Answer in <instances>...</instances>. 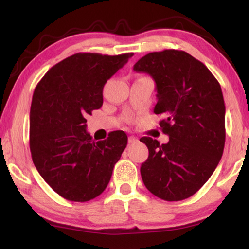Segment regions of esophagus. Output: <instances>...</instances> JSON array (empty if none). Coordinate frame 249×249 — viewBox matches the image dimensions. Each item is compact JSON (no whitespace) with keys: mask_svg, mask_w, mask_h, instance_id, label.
<instances>
[{"mask_svg":"<svg viewBox=\"0 0 249 249\" xmlns=\"http://www.w3.org/2000/svg\"><path fill=\"white\" fill-rule=\"evenodd\" d=\"M138 142V140L136 137H134V136H129L128 137V142L129 144H135V142Z\"/></svg>","mask_w":249,"mask_h":249,"instance_id":"obj_1","label":"esophagus"}]
</instances>
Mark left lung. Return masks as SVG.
I'll return each instance as SVG.
<instances>
[{"label": "left lung", "mask_w": 249, "mask_h": 249, "mask_svg": "<svg viewBox=\"0 0 249 249\" xmlns=\"http://www.w3.org/2000/svg\"><path fill=\"white\" fill-rule=\"evenodd\" d=\"M149 74L156 83L155 114H162L160 145L142 137L149 156L142 163L144 184L166 201L188 199L215 170L225 145V104L220 83L211 71L182 50L147 53L133 68Z\"/></svg>", "instance_id": "1"}]
</instances>
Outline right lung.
<instances>
[{"instance_id":"1","label":"right lung","mask_w":249,"mask_h":249,"mask_svg":"<svg viewBox=\"0 0 249 249\" xmlns=\"http://www.w3.org/2000/svg\"><path fill=\"white\" fill-rule=\"evenodd\" d=\"M133 53H79L50 68L34 91L29 147L43 179L65 199L86 202L107 187L127 145L123 130L95 142L87 115L103 104V87Z\"/></svg>"}]
</instances>
